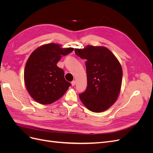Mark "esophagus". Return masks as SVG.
<instances>
[{
  "instance_id": "1",
  "label": "esophagus",
  "mask_w": 153,
  "mask_h": 153,
  "mask_svg": "<svg viewBox=\"0 0 153 153\" xmlns=\"http://www.w3.org/2000/svg\"><path fill=\"white\" fill-rule=\"evenodd\" d=\"M75 84H76V82H75V80H73V81L71 82V85H72V86H75Z\"/></svg>"
}]
</instances>
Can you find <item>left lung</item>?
<instances>
[{"label":"left lung","instance_id":"8db88e82","mask_svg":"<svg viewBox=\"0 0 153 153\" xmlns=\"http://www.w3.org/2000/svg\"><path fill=\"white\" fill-rule=\"evenodd\" d=\"M75 53L86 60L87 86L79 94L81 101L93 112L107 110L116 101L121 91V64L112 52L104 47L88 45L84 49L75 48Z\"/></svg>","mask_w":153,"mask_h":153}]
</instances>
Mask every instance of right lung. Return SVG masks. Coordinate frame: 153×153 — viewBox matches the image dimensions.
I'll use <instances>...</instances> for the list:
<instances>
[{"label": "right lung", "mask_w": 153, "mask_h": 153, "mask_svg": "<svg viewBox=\"0 0 153 153\" xmlns=\"http://www.w3.org/2000/svg\"><path fill=\"white\" fill-rule=\"evenodd\" d=\"M73 50L49 43L41 46L30 54L25 68L24 81L27 91L37 102L52 103L61 98L71 86L64 78L63 69L57 64L62 55L65 56Z\"/></svg>", "instance_id": "add662e5"}]
</instances>
